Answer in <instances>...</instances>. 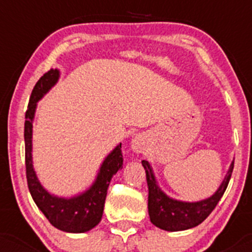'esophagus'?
I'll use <instances>...</instances> for the list:
<instances>
[{"mask_svg": "<svg viewBox=\"0 0 252 252\" xmlns=\"http://www.w3.org/2000/svg\"><path fill=\"white\" fill-rule=\"evenodd\" d=\"M145 146H146V138L141 134L135 135L131 140V149L135 154H142L145 151Z\"/></svg>", "mask_w": 252, "mask_h": 252, "instance_id": "34e87169", "label": "esophagus"}]
</instances>
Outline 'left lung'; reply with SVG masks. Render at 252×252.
<instances>
[{"instance_id":"1","label":"left lung","mask_w":252,"mask_h":252,"mask_svg":"<svg viewBox=\"0 0 252 252\" xmlns=\"http://www.w3.org/2000/svg\"><path fill=\"white\" fill-rule=\"evenodd\" d=\"M141 163L146 172L147 187H149L147 207H149L150 220L152 224L167 232L187 230L204 222L208 215L215 210L218 201L224 194L234 167V161H232L224 179L212 196L200 201L188 202L169 197L166 192L162 191L157 184L151 164L145 159L141 161Z\"/></svg>"}]
</instances>
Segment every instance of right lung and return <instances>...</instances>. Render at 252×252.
Instances as JSON below:
<instances>
[{
  "label": "right lung",
  "instance_id": "obj_1",
  "mask_svg": "<svg viewBox=\"0 0 252 252\" xmlns=\"http://www.w3.org/2000/svg\"><path fill=\"white\" fill-rule=\"evenodd\" d=\"M60 70L50 69L37 80L32 89L25 113V168L32 200L48 222L67 233H85L100 223L107 189L114 174L123 168L122 144H118L103 159L97 175L89 189L72 197H60L48 192L41 185L32 166V122L37 102L57 84Z\"/></svg>",
  "mask_w": 252,
  "mask_h": 252
}]
</instances>
